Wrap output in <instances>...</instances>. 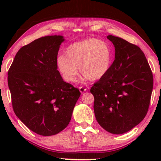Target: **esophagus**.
<instances>
[{"label":"esophagus","mask_w":161,"mask_h":161,"mask_svg":"<svg viewBox=\"0 0 161 161\" xmlns=\"http://www.w3.org/2000/svg\"><path fill=\"white\" fill-rule=\"evenodd\" d=\"M79 89H80V92H81V94L84 93V92L86 91V88H84V87H82V86H80V88H79Z\"/></svg>","instance_id":"esophagus-1"}]
</instances>
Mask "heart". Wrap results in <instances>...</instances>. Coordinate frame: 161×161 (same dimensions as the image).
I'll use <instances>...</instances> for the list:
<instances>
[{"label":"heart","mask_w":161,"mask_h":161,"mask_svg":"<svg viewBox=\"0 0 161 161\" xmlns=\"http://www.w3.org/2000/svg\"><path fill=\"white\" fill-rule=\"evenodd\" d=\"M67 57L58 58V66L64 80L74 82L79 73L84 80H98L107 75L113 61L112 50L107 42L96 38H88L71 44Z\"/></svg>","instance_id":"heart-1"}]
</instances>
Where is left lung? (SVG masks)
<instances>
[{"label": "left lung", "mask_w": 161, "mask_h": 161, "mask_svg": "<svg viewBox=\"0 0 161 161\" xmlns=\"http://www.w3.org/2000/svg\"><path fill=\"white\" fill-rule=\"evenodd\" d=\"M115 58L107 75L92 86L98 123L113 134H122L140 124L148 112L153 77L140 47L108 35Z\"/></svg>", "instance_id": "left-lung-1"}]
</instances>
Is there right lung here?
<instances>
[{
    "label": "right lung",
    "instance_id": "add662e5",
    "mask_svg": "<svg viewBox=\"0 0 161 161\" xmlns=\"http://www.w3.org/2000/svg\"><path fill=\"white\" fill-rule=\"evenodd\" d=\"M64 38L45 36L18 50L8 73L13 111L37 134H58L69 124L80 92L65 82L57 58Z\"/></svg>",
    "mask_w": 161,
    "mask_h": 161
}]
</instances>
